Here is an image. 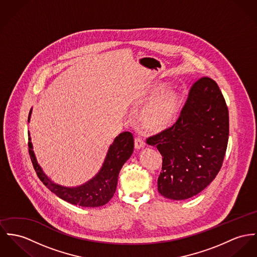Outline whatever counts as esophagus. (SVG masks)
I'll return each instance as SVG.
<instances>
[{
  "label": "esophagus",
  "mask_w": 257,
  "mask_h": 257,
  "mask_svg": "<svg viewBox=\"0 0 257 257\" xmlns=\"http://www.w3.org/2000/svg\"><path fill=\"white\" fill-rule=\"evenodd\" d=\"M145 145H146V143H145L144 139L142 138L141 136H137L135 138V147H136V149H138V150L143 149L145 147Z\"/></svg>",
  "instance_id": "esophagus-1"
}]
</instances>
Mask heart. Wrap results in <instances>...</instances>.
Wrapping results in <instances>:
<instances>
[{"label": "heart", "instance_id": "heart-1", "mask_svg": "<svg viewBox=\"0 0 257 257\" xmlns=\"http://www.w3.org/2000/svg\"><path fill=\"white\" fill-rule=\"evenodd\" d=\"M180 98L173 91L166 92L150 102L141 114V121L151 130H161L170 126L177 117Z\"/></svg>", "mask_w": 257, "mask_h": 257}]
</instances>
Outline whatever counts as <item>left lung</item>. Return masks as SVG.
Here are the masks:
<instances>
[{"instance_id": "left-lung-1", "label": "left lung", "mask_w": 257, "mask_h": 257, "mask_svg": "<svg viewBox=\"0 0 257 257\" xmlns=\"http://www.w3.org/2000/svg\"><path fill=\"white\" fill-rule=\"evenodd\" d=\"M228 138L225 99L214 80L202 77L192 86L177 121L148 139L163 157L158 193L182 200L204 190L221 169Z\"/></svg>"}]
</instances>
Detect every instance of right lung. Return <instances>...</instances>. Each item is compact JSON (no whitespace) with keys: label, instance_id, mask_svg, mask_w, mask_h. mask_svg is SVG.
Segmentation results:
<instances>
[{"label":"right lung","instance_id":"right-lung-1","mask_svg":"<svg viewBox=\"0 0 257 257\" xmlns=\"http://www.w3.org/2000/svg\"><path fill=\"white\" fill-rule=\"evenodd\" d=\"M31 111L32 109L29 112L28 122ZM28 148L38 177L51 192L71 204L83 207H98L107 203L115 194L119 172L134 151V138L130 132L120 133L110 145L99 173L85 184L75 188L63 187L52 182L38 164L31 142L28 143Z\"/></svg>","mask_w":257,"mask_h":257}]
</instances>
